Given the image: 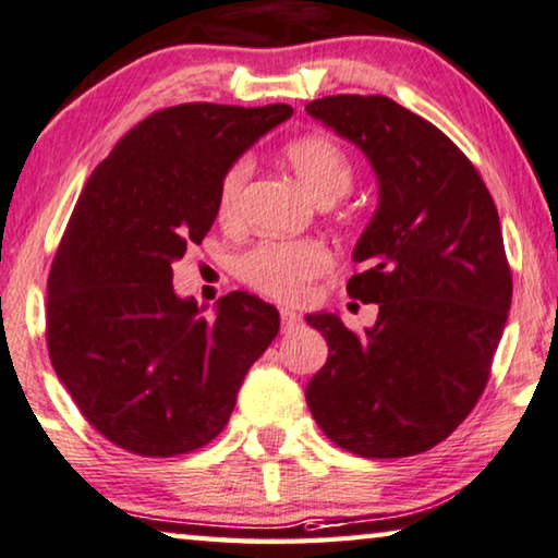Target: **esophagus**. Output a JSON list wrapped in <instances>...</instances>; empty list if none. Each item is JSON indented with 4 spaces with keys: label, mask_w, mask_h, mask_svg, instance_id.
<instances>
[{
    "label": "esophagus",
    "mask_w": 558,
    "mask_h": 558,
    "mask_svg": "<svg viewBox=\"0 0 558 558\" xmlns=\"http://www.w3.org/2000/svg\"><path fill=\"white\" fill-rule=\"evenodd\" d=\"M280 323H282V332H290L295 330V327H300V323H303V317H300L295 311H280Z\"/></svg>",
    "instance_id": "obj_1"
}]
</instances>
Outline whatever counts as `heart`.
<instances>
[{
    "instance_id": "heart-1",
    "label": "heart",
    "mask_w": 558,
    "mask_h": 558,
    "mask_svg": "<svg viewBox=\"0 0 558 558\" xmlns=\"http://www.w3.org/2000/svg\"><path fill=\"white\" fill-rule=\"evenodd\" d=\"M282 158L305 193L317 203H335L350 191L352 161L338 141L323 134H307L282 148ZM251 163L241 158L223 173L218 185L216 210L220 223H233L241 208V193ZM332 265V253L317 241H265L255 245L241 263V278L260 295L298 303L307 295L315 278Z\"/></svg>"
}]
</instances>
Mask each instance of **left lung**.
Returning a JSON list of instances; mask_svg holds the SVG:
<instances>
[{
	"mask_svg": "<svg viewBox=\"0 0 558 558\" xmlns=\"http://www.w3.org/2000/svg\"><path fill=\"white\" fill-rule=\"evenodd\" d=\"M305 111L355 144L379 185L348 282L350 298L379 305L377 323L357 335L335 313L305 315L330 348L307 407L348 452H427L474 410L507 325L497 206L470 158L387 96H325Z\"/></svg>",
	"mask_w": 558,
	"mask_h": 558,
	"instance_id": "8db88e82",
	"label": "left lung"
}]
</instances>
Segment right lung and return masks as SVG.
<instances>
[{"label":"right lung","instance_id":"1","mask_svg":"<svg viewBox=\"0 0 558 558\" xmlns=\"http://www.w3.org/2000/svg\"><path fill=\"white\" fill-rule=\"evenodd\" d=\"M288 104H181L123 136L88 175L49 272L51 365L94 429L141 457L193 452L228 424L280 315L243 290L201 317L173 263L218 216L223 173Z\"/></svg>","mask_w":558,"mask_h":558}]
</instances>
